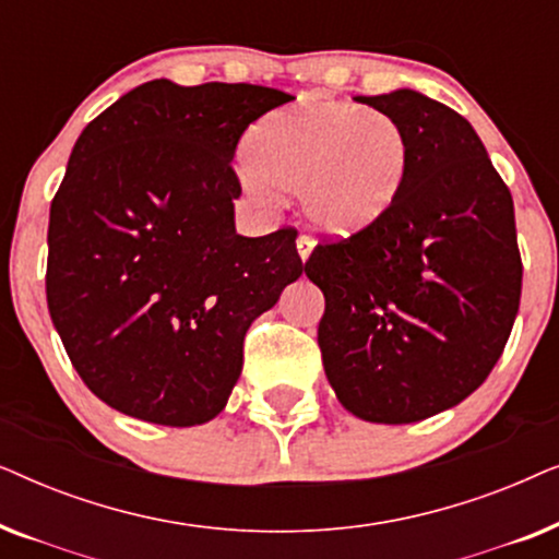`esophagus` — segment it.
<instances>
[{
    "mask_svg": "<svg viewBox=\"0 0 559 559\" xmlns=\"http://www.w3.org/2000/svg\"><path fill=\"white\" fill-rule=\"evenodd\" d=\"M312 247H316V239H312V236H308V234H300V236H297V251H300V259H302V262H308V257H310Z\"/></svg>",
    "mask_w": 559,
    "mask_h": 559,
    "instance_id": "obj_1",
    "label": "esophagus"
}]
</instances>
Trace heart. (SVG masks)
<instances>
[{
	"label": "heart",
	"instance_id": "heart-1",
	"mask_svg": "<svg viewBox=\"0 0 559 559\" xmlns=\"http://www.w3.org/2000/svg\"><path fill=\"white\" fill-rule=\"evenodd\" d=\"M247 155V195L270 203L277 190L297 193L312 226L348 236L379 224L400 201L412 142L392 114L343 98H302L251 129Z\"/></svg>",
	"mask_w": 559,
	"mask_h": 559
}]
</instances>
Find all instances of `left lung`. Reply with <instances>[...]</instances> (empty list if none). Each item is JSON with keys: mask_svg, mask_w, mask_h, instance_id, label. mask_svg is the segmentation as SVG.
<instances>
[{"mask_svg": "<svg viewBox=\"0 0 559 559\" xmlns=\"http://www.w3.org/2000/svg\"><path fill=\"white\" fill-rule=\"evenodd\" d=\"M356 102L404 127L407 182L379 224L323 236L305 274L325 295L318 346L343 407L407 425L463 402L503 354L522 297L514 201L450 106L409 88Z\"/></svg>", "mask_w": 559, "mask_h": 559, "instance_id": "obj_1", "label": "left lung"}]
</instances>
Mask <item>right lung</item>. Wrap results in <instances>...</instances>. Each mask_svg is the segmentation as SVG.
Segmentation results:
<instances>
[{"label": "right lung", "instance_id": "right-lung-1", "mask_svg": "<svg viewBox=\"0 0 559 559\" xmlns=\"http://www.w3.org/2000/svg\"><path fill=\"white\" fill-rule=\"evenodd\" d=\"M293 102L251 83H142L83 129L50 203L45 295L73 369L144 423L203 425L243 335L300 277L293 226L236 234L231 167L251 121Z\"/></svg>", "mask_w": 559, "mask_h": 559}]
</instances>
